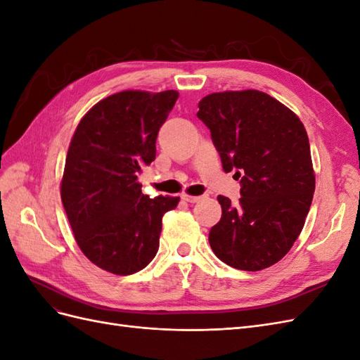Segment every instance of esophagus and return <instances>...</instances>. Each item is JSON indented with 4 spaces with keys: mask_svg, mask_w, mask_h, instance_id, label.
I'll use <instances>...</instances> for the list:
<instances>
[{
    "mask_svg": "<svg viewBox=\"0 0 360 360\" xmlns=\"http://www.w3.org/2000/svg\"><path fill=\"white\" fill-rule=\"evenodd\" d=\"M202 198H205L204 195H202V197H192V195L181 193V200H183V201H186V202H198V201H201Z\"/></svg>",
    "mask_w": 360,
    "mask_h": 360,
    "instance_id": "34e87169",
    "label": "esophagus"
}]
</instances>
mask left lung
<instances>
[{
	"mask_svg": "<svg viewBox=\"0 0 360 360\" xmlns=\"http://www.w3.org/2000/svg\"><path fill=\"white\" fill-rule=\"evenodd\" d=\"M197 117L210 129L225 172L240 179L238 204L219 195L222 217L209 233L214 255L257 271L284 257L304 225L315 177L299 117L257 90L205 96Z\"/></svg>",
	"mask_w": 360,
	"mask_h": 360,
	"instance_id": "left-lung-1",
	"label": "left lung"
}]
</instances>
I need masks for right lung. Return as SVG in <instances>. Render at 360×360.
Returning a JSON list of instances; mask_svg holds the SVG:
<instances>
[{
    "label": "right lung",
    "mask_w": 360,
    "mask_h": 360,
    "mask_svg": "<svg viewBox=\"0 0 360 360\" xmlns=\"http://www.w3.org/2000/svg\"><path fill=\"white\" fill-rule=\"evenodd\" d=\"M174 90L122 91L96 103L75 130L61 201L84 255L114 275L144 269L159 249L162 216L179 197L148 198L138 174L156 159V139Z\"/></svg>",
    "instance_id": "1"
}]
</instances>
